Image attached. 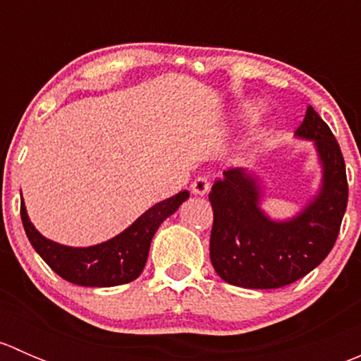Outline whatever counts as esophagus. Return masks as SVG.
I'll list each match as a JSON object with an SVG mask.
<instances>
[{
  "mask_svg": "<svg viewBox=\"0 0 361 361\" xmlns=\"http://www.w3.org/2000/svg\"><path fill=\"white\" fill-rule=\"evenodd\" d=\"M192 192L195 195H206L209 192V178L207 176H197L194 181H192Z\"/></svg>",
  "mask_w": 361,
  "mask_h": 361,
  "instance_id": "1",
  "label": "esophagus"
}]
</instances>
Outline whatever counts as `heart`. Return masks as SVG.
<instances>
[{
	"mask_svg": "<svg viewBox=\"0 0 361 361\" xmlns=\"http://www.w3.org/2000/svg\"><path fill=\"white\" fill-rule=\"evenodd\" d=\"M257 111H258V108H253V110H251V115H257Z\"/></svg>",
	"mask_w": 361,
	"mask_h": 361,
	"instance_id": "obj_1",
	"label": "heart"
}]
</instances>
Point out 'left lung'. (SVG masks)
<instances>
[{
	"label": "left lung",
	"instance_id": "obj_1",
	"mask_svg": "<svg viewBox=\"0 0 361 361\" xmlns=\"http://www.w3.org/2000/svg\"><path fill=\"white\" fill-rule=\"evenodd\" d=\"M295 134L316 143L323 183L319 194L292 220L272 221L265 216L258 207L257 176L245 169L224 171V178L211 187V264L231 285L257 290L292 285L318 267L336 245L348 206L341 147L312 106Z\"/></svg>",
	"mask_w": 361,
	"mask_h": 361
}]
</instances>
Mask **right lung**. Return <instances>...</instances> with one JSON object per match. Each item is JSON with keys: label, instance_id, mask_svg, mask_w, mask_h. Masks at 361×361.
I'll return each instance as SVG.
<instances>
[{"label": "right lung", "instance_id": "1", "mask_svg": "<svg viewBox=\"0 0 361 361\" xmlns=\"http://www.w3.org/2000/svg\"><path fill=\"white\" fill-rule=\"evenodd\" d=\"M187 199L188 192L183 190L155 204L122 234L89 248H71L43 238L29 221L24 201H20V218L32 248L56 274L73 285L106 288L134 281L143 272L152 238L160 224Z\"/></svg>", "mask_w": 361, "mask_h": 361}]
</instances>
